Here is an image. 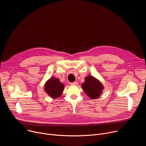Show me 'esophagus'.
<instances>
[{
  "mask_svg": "<svg viewBox=\"0 0 146 146\" xmlns=\"http://www.w3.org/2000/svg\"><path fill=\"white\" fill-rule=\"evenodd\" d=\"M71 85H73V86H77L78 84V82H76V81H74V82H71L70 83Z\"/></svg>",
  "mask_w": 146,
  "mask_h": 146,
  "instance_id": "obj_1",
  "label": "esophagus"
}]
</instances>
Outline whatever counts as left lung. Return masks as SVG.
I'll return each mask as SVG.
<instances>
[{
	"instance_id": "1",
	"label": "left lung",
	"mask_w": 146,
	"mask_h": 146,
	"mask_svg": "<svg viewBox=\"0 0 146 146\" xmlns=\"http://www.w3.org/2000/svg\"><path fill=\"white\" fill-rule=\"evenodd\" d=\"M81 86L87 96L92 99L98 98L104 89L102 83L92 76L86 77L85 82L82 83Z\"/></svg>"
}]
</instances>
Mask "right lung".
Masks as SVG:
<instances>
[{
	"label": "right lung",
	"instance_id": "obj_1",
	"mask_svg": "<svg viewBox=\"0 0 146 146\" xmlns=\"http://www.w3.org/2000/svg\"><path fill=\"white\" fill-rule=\"evenodd\" d=\"M64 89V85L63 83L55 77L50 78L44 85L46 92L53 99L60 96Z\"/></svg>",
	"mask_w": 146,
	"mask_h": 146
}]
</instances>
